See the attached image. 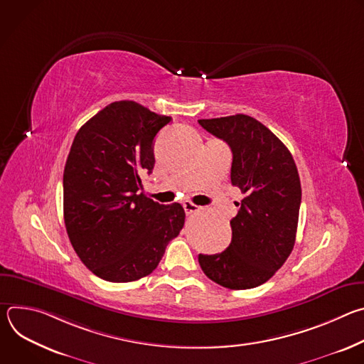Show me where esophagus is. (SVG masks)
<instances>
[{"label":"esophagus","instance_id":"obj_1","mask_svg":"<svg viewBox=\"0 0 364 364\" xmlns=\"http://www.w3.org/2000/svg\"><path fill=\"white\" fill-rule=\"evenodd\" d=\"M183 207H184V210H186L187 215H191V213H194V212H197V210L201 209L200 205H196L194 203H191V201H188V200L183 201Z\"/></svg>","mask_w":364,"mask_h":364}]
</instances>
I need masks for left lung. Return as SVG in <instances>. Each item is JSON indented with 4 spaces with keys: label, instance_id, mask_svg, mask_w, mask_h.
Instances as JSON below:
<instances>
[{
    "label": "left lung",
    "instance_id": "left-lung-1",
    "mask_svg": "<svg viewBox=\"0 0 364 364\" xmlns=\"http://www.w3.org/2000/svg\"><path fill=\"white\" fill-rule=\"evenodd\" d=\"M232 149L230 180L245 194L230 220L226 250L198 255V264L216 284L249 289L265 284L285 264L295 245L301 181L289 149L252 117L198 119Z\"/></svg>",
    "mask_w": 364,
    "mask_h": 364
}]
</instances>
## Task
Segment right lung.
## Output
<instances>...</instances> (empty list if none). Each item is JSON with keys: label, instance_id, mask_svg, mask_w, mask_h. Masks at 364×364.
Listing matches in <instances>:
<instances>
[{"label": "right lung", "instance_id": "obj_1", "mask_svg": "<svg viewBox=\"0 0 364 364\" xmlns=\"http://www.w3.org/2000/svg\"><path fill=\"white\" fill-rule=\"evenodd\" d=\"M171 121L134 100L112 102L76 134L63 173V215L70 243L96 277L132 282L159 267L178 236L181 204H160L141 177L154 168V138Z\"/></svg>", "mask_w": 364, "mask_h": 364}]
</instances>
